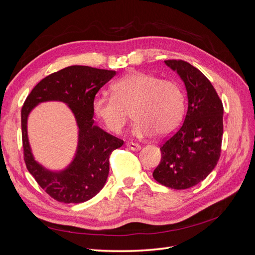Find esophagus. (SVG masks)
Listing matches in <instances>:
<instances>
[{
	"mask_svg": "<svg viewBox=\"0 0 255 255\" xmlns=\"http://www.w3.org/2000/svg\"><path fill=\"white\" fill-rule=\"evenodd\" d=\"M126 145L128 146V149L133 150V151L140 150V148H141V146H140L139 144H138V143H134V142H127V143H126Z\"/></svg>",
	"mask_w": 255,
	"mask_h": 255,
	"instance_id": "34e87169",
	"label": "esophagus"
}]
</instances>
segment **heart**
Returning <instances> with one entry per match:
<instances>
[{"label": "heart", "instance_id": "obj_1", "mask_svg": "<svg viewBox=\"0 0 255 255\" xmlns=\"http://www.w3.org/2000/svg\"><path fill=\"white\" fill-rule=\"evenodd\" d=\"M112 92L113 97L98 96L94 100V113L113 133H120L126 127L130 111L136 120L133 133L137 137L168 136L184 117L186 97L176 81L133 72L116 81Z\"/></svg>", "mask_w": 255, "mask_h": 255}]
</instances>
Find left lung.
Masks as SVG:
<instances>
[{
    "label": "left lung",
    "mask_w": 255,
    "mask_h": 255,
    "mask_svg": "<svg viewBox=\"0 0 255 255\" xmlns=\"http://www.w3.org/2000/svg\"><path fill=\"white\" fill-rule=\"evenodd\" d=\"M185 83L188 110L183 125L160 145L161 159L153 171L159 184L187 189L202 182L220 158L223 105L206 76L182 59H167Z\"/></svg>",
    "instance_id": "left-lung-1"
}]
</instances>
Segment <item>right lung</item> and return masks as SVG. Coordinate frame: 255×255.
I'll return each instance as SVG.
<instances>
[{
  "mask_svg": "<svg viewBox=\"0 0 255 255\" xmlns=\"http://www.w3.org/2000/svg\"><path fill=\"white\" fill-rule=\"evenodd\" d=\"M116 75L115 71L70 66L38 83L21 110L23 157L27 170L47 194L63 203L88 201L101 190L110 172V156L123 140L95 126L94 100L98 91ZM45 101H61L69 105L79 127L77 155L66 171L51 173L38 164L30 152L26 123L29 112Z\"/></svg>",
  "mask_w": 255,
  "mask_h": 255,
  "instance_id": "right-lung-1",
  "label": "right lung"
}]
</instances>
